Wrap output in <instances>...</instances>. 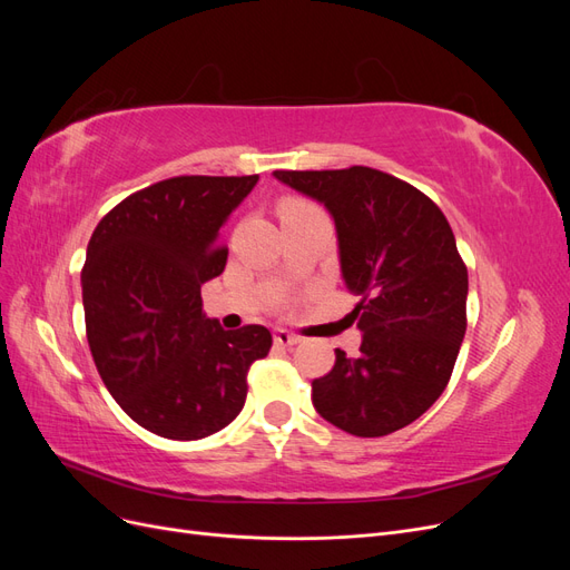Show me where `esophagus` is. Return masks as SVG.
Listing matches in <instances>:
<instances>
[{
  "mask_svg": "<svg viewBox=\"0 0 570 570\" xmlns=\"http://www.w3.org/2000/svg\"><path fill=\"white\" fill-rule=\"evenodd\" d=\"M273 340H275V344H281V347H292V344L299 342V337L295 333L285 331V327H278V331L273 333Z\"/></svg>",
  "mask_w": 570,
  "mask_h": 570,
  "instance_id": "34e87169",
  "label": "esophagus"
}]
</instances>
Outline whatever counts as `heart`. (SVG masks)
I'll return each instance as SVG.
<instances>
[{
  "label": "heart",
  "mask_w": 570,
  "mask_h": 570,
  "mask_svg": "<svg viewBox=\"0 0 570 570\" xmlns=\"http://www.w3.org/2000/svg\"><path fill=\"white\" fill-rule=\"evenodd\" d=\"M299 206H312V204H306V202H302V199H287V202L281 206V212H285V209H299Z\"/></svg>",
  "instance_id": "1"
}]
</instances>
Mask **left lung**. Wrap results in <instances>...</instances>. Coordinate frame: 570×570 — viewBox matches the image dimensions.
Here are the masks:
<instances>
[{"mask_svg": "<svg viewBox=\"0 0 570 570\" xmlns=\"http://www.w3.org/2000/svg\"><path fill=\"white\" fill-rule=\"evenodd\" d=\"M333 214L344 283L364 333L358 356L335 350L312 383L321 416L356 438L394 433L438 402L465 333L469 271L440 206L368 166L275 170Z\"/></svg>", "mask_w": 570, "mask_h": 570, "instance_id": "obj_1", "label": "left lung"}]
</instances>
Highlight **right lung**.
<instances>
[{"label": "right lung", "mask_w": 570, "mask_h": 570, "mask_svg": "<svg viewBox=\"0 0 570 570\" xmlns=\"http://www.w3.org/2000/svg\"><path fill=\"white\" fill-rule=\"evenodd\" d=\"M258 176H176L137 189L97 223L82 266L85 331L118 406L154 435L202 440L247 400L273 337L223 331L202 285L226 268L218 230Z\"/></svg>", "instance_id": "obj_1"}]
</instances>
